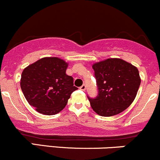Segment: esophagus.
<instances>
[{"mask_svg":"<svg viewBox=\"0 0 160 160\" xmlns=\"http://www.w3.org/2000/svg\"><path fill=\"white\" fill-rule=\"evenodd\" d=\"M80 89H81V90H82V91H85L86 90V85H82L81 86H80Z\"/></svg>","mask_w":160,"mask_h":160,"instance_id":"34e87169","label":"esophagus"}]
</instances>
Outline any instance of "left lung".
Masks as SVG:
<instances>
[{"label":"left lung","mask_w":160,"mask_h":160,"mask_svg":"<svg viewBox=\"0 0 160 160\" xmlns=\"http://www.w3.org/2000/svg\"><path fill=\"white\" fill-rule=\"evenodd\" d=\"M98 95L88 97L98 115L111 117L127 108L136 96L141 84L138 70L120 58H108L92 65Z\"/></svg>","instance_id":"left-lung-1"}]
</instances>
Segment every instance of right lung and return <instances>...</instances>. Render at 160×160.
Listing matches in <instances>:
<instances>
[{"label":"right lung","mask_w":160,"mask_h":160,"mask_svg":"<svg viewBox=\"0 0 160 160\" xmlns=\"http://www.w3.org/2000/svg\"><path fill=\"white\" fill-rule=\"evenodd\" d=\"M68 64L56 57H46L25 68L21 86L27 102L42 114L54 115L65 107L77 90L74 79L66 74Z\"/></svg>","instance_id":"right-lung-1"}]
</instances>
